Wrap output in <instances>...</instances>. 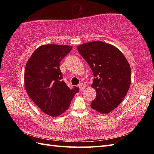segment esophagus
Segmentation results:
<instances>
[{"label": "esophagus", "mask_w": 154, "mask_h": 154, "mask_svg": "<svg viewBox=\"0 0 154 154\" xmlns=\"http://www.w3.org/2000/svg\"><path fill=\"white\" fill-rule=\"evenodd\" d=\"M79 90L80 91H83L85 89V85H84L83 83H81L79 85Z\"/></svg>", "instance_id": "esophagus-1"}]
</instances>
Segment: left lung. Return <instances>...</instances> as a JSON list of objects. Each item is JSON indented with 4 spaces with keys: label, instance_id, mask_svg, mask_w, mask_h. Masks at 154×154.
Returning <instances> with one entry per match:
<instances>
[{
    "label": "left lung",
    "instance_id": "8db88e82",
    "mask_svg": "<svg viewBox=\"0 0 154 154\" xmlns=\"http://www.w3.org/2000/svg\"><path fill=\"white\" fill-rule=\"evenodd\" d=\"M79 52L93 71L91 85L97 96L91 107L101 114L115 109L125 97L131 83V69L126 58L114 45L101 41L79 45Z\"/></svg>",
    "mask_w": 154,
    "mask_h": 154
}]
</instances>
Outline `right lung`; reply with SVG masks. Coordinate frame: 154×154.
Wrapping results in <instances>:
<instances>
[{"label": "right lung", "instance_id": "obj_1", "mask_svg": "<svg viewBox=\"0 0 154 154\" xmlns=\"http://www.w3.org/2000/svg\"><path fill=\"white\" fill-rule=\"evenodd\" d=\"M72 46L46 44L38 48L26 65L24 85L33 102L45 114L56 117L70 106L79 88L70 89L64 81L60 62Z\"/></svg>", "mask_w": 154, "mask_h": 154}]
</instances>
